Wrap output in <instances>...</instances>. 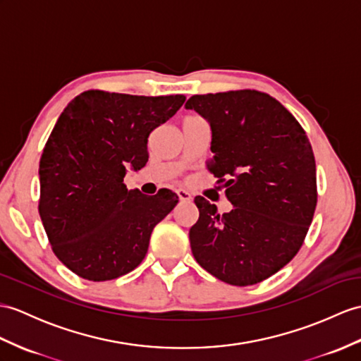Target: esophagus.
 Segmentation results:
<instances>
[{
	"mask_svg": "<svg viewBox=\"0 0 361 361\" xmlns=\"http://www.w3.org/2000/svg\"><path fill=\"white\" fill-rule=\"evenodd\" d=\"M178 196L182 202H190L191 200V192H188L187 190H178Z\"/></svg>",
	"mask_w": 361,
	"mask_h": 361,
	"instance_id": "obj_1",
	"label": "esophagus"
}]
</instances>
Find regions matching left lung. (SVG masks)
Masks as SVG:
<instances>
[{"label":"left lung","mask_w":361,"mask_h":361,"mask_svg":"<svg viewBox=\"0 0 361 361\" xmlns=\"http://www.w3.org/2000/svg\"><path fill=\"white\" fill-rule=\"evenodd\" d=\"M185 109L209 124L207 169L225 182L233 205L221 214L195 199L192 256L225 283H259L295 256L311 225L317 183L310 140L282 104L256 90L195 94Z\"/></svg>","instance_id":"1"}]
</instances>
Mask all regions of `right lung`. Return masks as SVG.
<instances>
[{"label":"right lung","instance_id":"add662e5","mask_svg":"<svg viewBox=\"0 0 361 361\" xmlns=\"http://www.w3.org/2000/svg\"><path fill=\"white\" fill-rule=\"evenodd\" d=\"M183 101L90 90L61 113L39 162V216L56 257L79 277L104 282L133 271L179 202L166 188L127 190L124 178L147 164L148 136Z\"/></svg>","mask_w":361,"mask_h":361}]
</instances>
